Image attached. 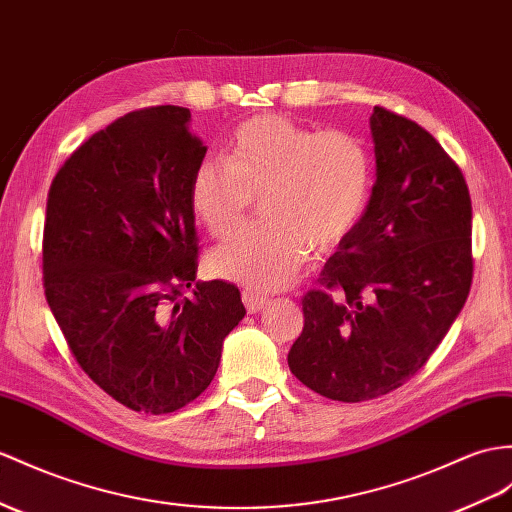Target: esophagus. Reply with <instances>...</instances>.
<instances>
[{"instance_id": "obj_1", "label": "esophagus", "mask_w": 512, "mask_h": 512, "mask_svg": "<svg viewBox=\"0 0 512 512\" xmlns=\"http://www.w3.org/2000/svg\"><path fill=\"white\" fill-rule=\"evenodd\" d=\"M243 304L247 308V313L254 315V313H260L263 308H267L269 297H263L254 291H243Z\"/></svg>"}]
</instances>
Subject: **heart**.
Listing matches in <instances>:
<instances>
[{"label": "heart", "instance_id": "obj_1", "mask_svg": "<svg viewBox=\"0 0 512 512\" xmlns=\"http://www.w3.org/2000/svg\"><path fill=\"white\" fill-rule=\"evenodd\" d=\"M371 193V158L356 136L317 132L282 115L236 128L230 158L199 160L189 182L197 219L210 234L243 226L256 195L269 217L245 228L210 256L215 276L252 291L291 284L310 254L336 247L358 226Z\"/></svg>", "mask_w": 512, "mask_h": 512}]
</instances>
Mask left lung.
Instances as JSON below:
<instances>
[{
    "label": "left lung",
    "instance_id": "8db88e82",
    "mask_svg": "<svg viewBox=\"0 0 512 512\" xmlns=\"http://www.w3.org/2000/svg\"><path fill=\"white\" fill-rule=\"evenodd\" d=\"M376 184L310 291L289 352L295 378L336 402L391 393L426 365L471 289V197L430 132L376 106Z\"/></svg>",
    "mask_w": 512,
    "mask_h": 512
}]
</instances>
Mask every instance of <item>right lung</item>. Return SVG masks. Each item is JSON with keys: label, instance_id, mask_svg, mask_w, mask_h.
I'll use <instances>...</instances> for the list:
<instances>
[{"label": "right lung", "instance_id": "right-lung-1", "mask_svg": "<svg viewBox=\"0 0 512 512\" xmlns=\"http://www.w3.org/2000/svg\"><path fill=\"white\" fill-rule=\"evenodd\" d=\"M191 110H136L93 134L47 195V304L99 389L136 413H173L213 382L245 317L234 284H195L191 173L206 147Z\"/></svg>", "mask_w": 512, "mask_h": 512}]
</instances>
